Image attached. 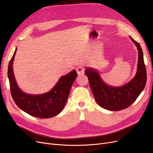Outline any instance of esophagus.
<instances>
[{
	"label": "esophagus",
	"mask_w": 153,
	"mask_h": 153,
	"mask_svg": "<svg viewBox=\"0 0 153 153\" xmlns=\"http://www.w3.org/2000/svg\"><path fill=\"white\" fill-rule=\"evenodd\" d=\"M78 74H82L84 73V68L82 66H78L76 69Z\"/></svg>",
	"instance_id": "34e87169"
}]
</instances>
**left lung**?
<instances>
[{
  "instance_id": "left-lung-1",
  "label": "left lung",
  "mask_w": 153,
  "mask_h": 153,
  "mask_svg": "<svg viewBox=\"0 0 153 153\" xmlns=\"http://www.w3.org/2000/svg\"><path fill=\"white\" fill-rule=\"evenodd\" d=\"M131 39L138 50V64L136 75L129 83L121 87H111L102 81L95 70L88 68L85 70L96 101L104 109L117 111L128 108L136 100L146 83V69L143 50L140 44L132 37Z\"/></svg>"
}]
</instances>
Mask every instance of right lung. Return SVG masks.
I'll return each instance as SVG.
<instances>
[{"label":"right lung","mask_w":153,"mask_h":153,"mask_svg":"<svg viewBox=\"0 0 153 153\" xmlns=\"http://www.w3.org/2000/svg\"><path fill=\"white\" fill-rule=\"evenodd\" d=\"M14 54L8 66V77L13 100L18 107L30 116L39 118L54 117L62 111L67 102L72 85L77 76L75 70L62 76L50 92L41 95L25 94L18 87L14 76L12 64Z\"/></svg>","instance_id":"obj_1"}]
</instances>
